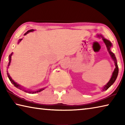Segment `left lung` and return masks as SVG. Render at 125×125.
Here are the masks:
<instances>
[{
  "mask_svg": "<svg viewBox=\"0 0 125 125\" xmlns=\"http://www.w3.org/2000/svg\"><path fill=\"white\" fill-rule=\"evenodd\" d=\"M100 36H102L100 35ZM103 40L104 42V43H105L106 46V47L107 48V50H108V51L109 52L110 54L111 55L112 58H113V60L114 61V62H115V69H114V71L113 73V75H112V77L111 78L110 80V81L108 82V83H107L106 85L103 88V90H107V89H108L110 86L112 85V84H113V83L115 82V81L116 80V78H117L118 73V65L117 64V61H116V57L115 56V54H114L113 52H111V51H110V47L112 46L110 41H109V40L104 39V37H103Z\"/></svg>",
  "mask_w": 125,
  "mask_h": 125,
  "instance_id": "obj_1",
  "label": "left lung"
}]
</instances>
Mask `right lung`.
<instances>
[{"instance_id": "obj_1", "label": "right lung", "mask_w": 125, "mask_h": 125, "mask_svg": "<svg viewBox=\"0 0 125 125\" xmlns=\"http://www.w3.org/2000/svg\"><path fill=\"white\" fill-rule=\"evenodd\" d=\"M34 31V30H33V29H32V30H29V31H27V32L25 33L24 34V35H26L27 33H28L29 32H32V31ZM21 40L22 39H20V41H19V42H20V41H21ZM12 53L10 55V56H9V64H8V66H9V65H10V61H11V55H12ZM7 74H8V78H9V80H10V81L11 82V83H12V84H14V85L15 86H16V88H19V89H22V90H24L25 92H28V91H27V90H24V89L23 88H21L20 87V85H19V84H17V83H15V82H14V80H12V79L11 78V77H10V75H9V74H8V73H7ZM45 89L44 88H43V89H40V90H37V91H35V92H29V93H32V94H33V93H38V92H41V91H42L43 90H44Z\"/></svg>"}]
</instances>
